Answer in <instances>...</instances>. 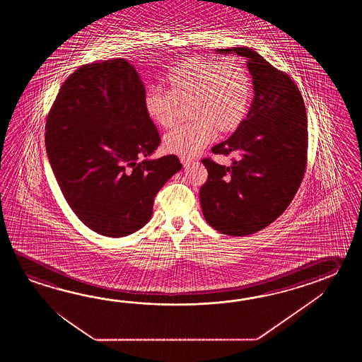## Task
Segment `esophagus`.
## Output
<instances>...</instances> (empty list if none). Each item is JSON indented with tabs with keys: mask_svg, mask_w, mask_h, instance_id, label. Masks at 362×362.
<instances>
[{
	"mask_svg": "<svg viewBox=\"0 0 362 362\" xmlns=\"http://www.w3.org/2000/svg\"><path fill=\"white\" fill-rule=\"evenodd\" d=\"M181 163L184 167H189L192 164V159H186V158H181Z\"/></svg>",
	"mask_w": 362,
	"mask_h": 362,
	"instance_id": "34e87169",
	"label": "esophagus"
}]
</instances>
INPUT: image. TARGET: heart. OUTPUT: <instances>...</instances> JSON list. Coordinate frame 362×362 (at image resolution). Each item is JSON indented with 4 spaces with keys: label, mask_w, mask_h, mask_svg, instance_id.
I'll return each mask as SVG.
<instances>
[{
    "label": "heart",
    "mask_w": 362,
    "mask_h": 362,
    "mask_svg": "<svg viewBox=\"0 0 362 362\" xmlns=\"http://www.w3.org/2000/svg\"><path fill=\"white\" fill-rule=\"evenodd\" d=\"M167 92L151 85L144 94L147 117L159 128L177 123L187 107L192 122L168 133L163 147L168 154L192 158L207 147L216 131L228 134L245 122L252 100V83L245 66L233 59L218 62L190 57L170 69Z\"/></svg>",
    "instance_id": "b5f03b06"
}]
</instances>
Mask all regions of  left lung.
<instances>
[{
    "mask_svg": "<svg viewBox=\"0 0 362 362\" xmlns=\"http://www.w3.org/2000/svg\"><path fill=\"white\" fill-rule=\"evenodd\" d=\"M217 52L246 58L255 97L238 129L212 147L214 154L235 155L230 165L202 160L208 178L200 186V206L214 229L242 237L273 223L298 192L307 168V112L290 75L251 47Z\"/></svg>",
    "mask_w": 362,
    "mask_h": 362,
    "instance_id": "1",
    "label": "left lung"
}]
</instances>
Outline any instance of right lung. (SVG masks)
Masks as SVG:
<instances>
[{"label": "right lung", "mask_w": 362, "mask_h": 362, "mask_svg": "<svg viewBox=\"0 0 362 362\" xmlns=\"http://www.w3.org/2000/svg\"><path fill=\"white\" fill-rule=\"evenodd\" d=\"M145 86L123 58L83 64L47 116V158L64 199L93 231L119 238L151 218L155 195L182 164L144 157L160 145L144 108Z\"/></svg>", "instance_id": "right-lung-1"}]
</instances>
